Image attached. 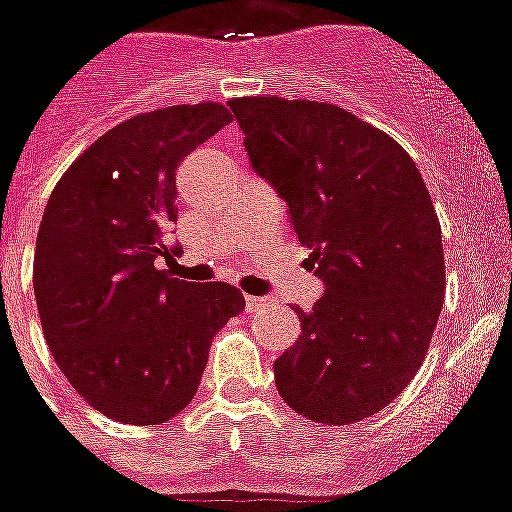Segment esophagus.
<instances>
[{"instance_id":"esophagus-1","label":"esophagus","mask_w":512,"mask_h":512,"mask_svg":"<svg viewBox=\"0 0 512 512\" xmlns=\"http://www.w3.org/2000/svg\"><path fill=\"white\" fill-rule=\"evenodd\" d=\"M244 302H247V310H257V307H265V302H268V299H263V297H244Z\"/></svg>"}]
</instances>
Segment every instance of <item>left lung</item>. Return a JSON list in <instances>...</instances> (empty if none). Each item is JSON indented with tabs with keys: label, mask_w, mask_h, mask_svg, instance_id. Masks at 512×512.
<instances>
[{
	"label": "left lung",
	"mask_w": 512,
	"mask_h": 512,
	"mask_svg": "<svg viewBox=\"0 0 512 512\" xmlns=\"http://www.w3.org/2000/svg\"><path fill=\"white\" fill-rule=\"evenodd\" d=\"M228 107L252 168L289 207L307 265L326 284L273 363L286 405L347 426L402 394L444 302L442 228L413 157L328 102L242 97Z\"/></svg>",
	"instance_id": "1"
}]
</instances>
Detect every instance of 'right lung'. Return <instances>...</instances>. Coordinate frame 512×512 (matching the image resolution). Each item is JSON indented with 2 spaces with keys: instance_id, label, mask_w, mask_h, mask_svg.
<instances>
[{
  "instance_id": "1",
  "label": "right lung",
  "mask_w": 512,
  "mask_h": 512,
  "mask_svg": "<svg viewBox=\"0 0 512 512\" xmlns=\"http://www.w3.org/2000/svg\"><path fill=\"white\" fill-rule=\"evenodd\" d=\"M231 123L218 102L134 115L57 181L33 257V292L54 363L94 410L157 426L197 394L210 344L244 310L223 281L157 268L176 220V170Z\"/></svg>"
}]
</instances>
